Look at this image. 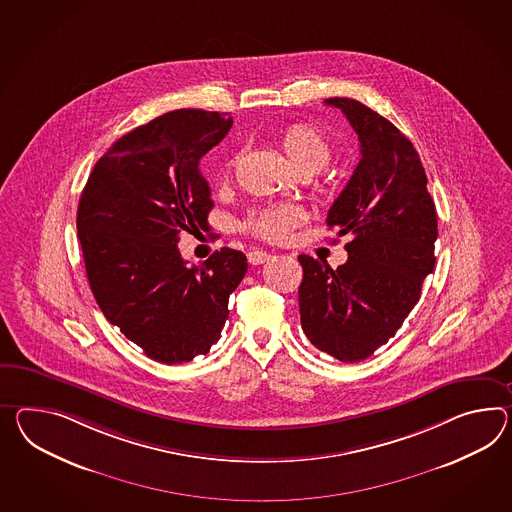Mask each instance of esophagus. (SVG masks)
<instances>
[{
    "label": "esophagus",
    "mask_w": 512,
    "mask_h": 512,
    "mask_svg": "<svg viewBox=\"0 0 512 512\" xmlns=\"http://www.w3.org/2000/svg\"><path fill=\"white\" fill-rule=\"evenodd\" d=\"M270 257H272L270 253H266V251L262 250H251L250 253H248V261H250V264H253V266L270 261Z\"/></svg>",
    "instance_id": "obj_1"
}]
</instances>
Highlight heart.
Wrapping results in <instances>:
<instances>
[{
	"instance_id": "b5f03b06",
	"label": "heart",
	"mask_w": 512,
	"mask_h": 512,
	"mask_svg": "<svg viewBox=\"0 0 512 512\" xmlns=\"http://www.w3.org/2000/svg\"><path fill=\"white\" fill-rule=\"evenodd\" d=\"M281 148L287 153L288 161L300 174H314L322 170L333 157V146L324 131L316 125L292 124L281 133ZM237 157L227 159L225 174L233 170ZM303 211L294 203H275L251 211L244 222V229L253 237L268 242H283L290 231L301 224Z\"/></svg>"
}]
</instances>
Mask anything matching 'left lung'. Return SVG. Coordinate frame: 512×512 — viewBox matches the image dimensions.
<instances>
[{"instance_id": "left-lung-1", "label": "left lung", "mask_w": 512, "mask_h": 512, "mask_svg": "<svg viewBox=\"0 0 512 512\" xmlns=\"http://www.w3.org/2000/svg\"><path fill=\"white\" fill-rule=\"evenodd\" d=\"M359 137L361 161L327 212L348 261L300 255L301 327L314 348L359 362L394 337L435 268L437 209L411 140L361 101L329 98Z\"/></svg>"}]
</instances>
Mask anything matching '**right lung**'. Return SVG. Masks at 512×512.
I'll return each mask as SVG.
<instances>
[{
  "mask_svg": "<svg viewBox=\"0 0 512 512\" xmlns=\"http://www.w3.org/2000/svg\"><path fill=\"white\" fill-rule=\"evenodd\" d=\"M229 114L181 109L118 138L88 175L77 207L88 283L105 318L153 361L205 355L248 272L222 248L188 266L177 242L205 229L211 188L200 161L229 133Z\"/></svg>",
  "mask_w": 512,
  "mask_h": 512,
  "instance_id": "right-lung-1",
  "label": "right lung"
}]
</instances>
